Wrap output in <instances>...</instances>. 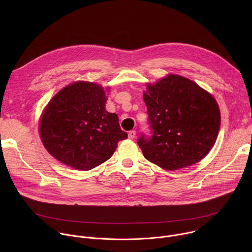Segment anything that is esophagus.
Listing matches in <instances>:
<instances>
[{"label": "esophagus", "mask_w": 252, "mask_h": 252, "mask_svg": "<svg viewBox=\"0 0 252 252\" xmlns=\"http://www.w3.org/2000/svg\"><path fill=\"white\" fill-rule=\"evenodd\" d=\"M135 135H136V132H135V130H130V131H128V137H129L130 139H133V138H135Z\"/></svg>", "instance_id": "esophagus-1"}]
</instances>
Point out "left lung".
Returning <instances> with one entry per match:
<instances>
[{"instance_id":"obj_1","label":"left lung","mask_w":252,"mask_h":252,"mask_svg":"<svg viewBox=\"0 0 252 252\" xmlns=\"http://www.w3.org/2000/svg\"><path fill=\"white\" fill-rule=\"evenodd\" d=\"M143 94L151 135L137 140L143 157L167 170L201 160L212 149L220 126L214 97L192 81L168 75Z\"/></svg>"}]
</instances>
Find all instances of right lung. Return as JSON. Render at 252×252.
<instances>
[{"instance_id": "right-lung-1", "label": "right lung", "mask_w": 252, "mask_h": 252, "mask_svg": "<svg viewBox=\"0 0 252 252\" xmlns=\"http://www.w3.org/2000/svg\"><path fill=\"white\" fill-rule=\"evenodd\" d=\"M103 89L94 83L76 82L61 90L48 103L40 134L47 151L59 161L90 170L109 159L122 130L117 114L105 111Z\"/></svg>"}]
</instances>
